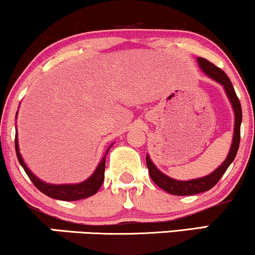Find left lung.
I'll return each mask as SVG.
<instances>
[{
  "label": "left lung",
  "instance_id": "left-lung-1",
  "mask_svg": "<svg viewBox=\"0 0 255 255\" xmlns=\"http://www.w3.org/2000/svg\"><path fill=\"white\" fill-rule=\"evenodd\" d=\"M197 61L200 69L207 75V77L211 78L212 80L216 81V83H218L219 85L223 86L225 95H227L231 107H233L234 116H235L233 141H231L230 150L227 158H225L224 162L222 163L217 169H215L211 174L206 175V176L192 178V180L187 181L175 180V178L169 177L168 175L163 174V172L154 165V163L151 160L150 156L146 154V164H147L148 174H150L152 181H153L158 187H160V188L164 189L165 192L170 193L172 195H194L199 194V193L210 191L213 186L217 184L218 181L221 180V177L224 175V172L227 171V169L229 168V165L233 163V160L235 159L240 145V128H241L242 122V109L230 79L228 78V75L225 74L221 68L216 67L215 64L210 62V61L205 60L203 57H198Z\"/></svg>",
  "mask_w": 255,
  "mask_h": 255
}]
</instances>
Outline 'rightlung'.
<instances>
[{
    "label": "right lung",
    "instance_id": "obj_1",
    "mask_svg": "<svg viewBox=\"0 0 255 255\" xmlns=\"http://www.w3.org/2000/svg\"><path fill=\"white\" fill-rule=\"evenodd\" d=\"M17 116V111H16ZM113 146L111 144L109 147L107 148V152L102 158V160L99 162V164L96 170L93 171V174L91 175L89 178L83 181V182L79 183H64V184H52L48 183L45 181L38 178L36 175L32 172L30 169L27 168L26 163L24 162V158H22L21 153L19 150V141H17V129H15V151H16V157L19 160L20 165L24 168V170L27 176L30 177V180L33 182L34 186L39 189L40 192L44 193L45 195L50 197L52 199H57V200H63V201H75V200H81V199L89 198L91 195L96 194L101 188L102 183L104 181V170H105V159H107V154L109 152L110 147Z\"/></svg>",
    "mask_w": 255,
    "mask_h": 255
}]
</instances>
